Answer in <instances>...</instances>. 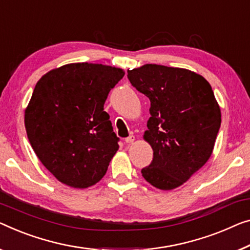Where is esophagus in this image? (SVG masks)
Returning a JSON list of instances; mask_svg holds the SVG:
<instances>
[{
	"label": "esophagus",
	"mask_w": 250,
	"mask_h": 250,
	"mask_svg": "<svg viewBox=\"0 0 250 250\" xmlns=\"http://www.w3.org/2000/svg\"><path fill=\"white\" fill-rule=\"evenodd\" d=\"M125 144H132L133 141H135V136H129V137H126L125 139Z\"/></svg>",
	"instance_id": "esophagus-1"
}]
</instances>
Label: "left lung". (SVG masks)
I'll use <instances>...</instances> for the list:
<instances>
[{
    "mask_svg": "<svg viewBox=\"0 0 250 250\" xmlns=\"http://www.w3.org/2000/svg\"><path fill=\"white\" fill-rule=\"evenodd\" d=\"M133 87L150 100L144 139L154 150L145 180L159 189L181 186L210 158L221 125L211 85L188 69L147 64L128 70Z\"/></svg>",
    "mask_w": 250,
    "mask_h": 250,
    "instance_id": "obj_1",
    "label": "left lung"
}]
</instances>
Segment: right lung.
Returning <instances> with one entry per match:
<instances>
[{
    "mask_svg": "<svg viewBox=\"0 0 250 250\" xmlns=\"http://www.w3.org/2000/svg\"><path fill=\"white\" fill-rule=\"evenodd\" d=\"M124 76L117 67L75 62L50 70L36 84L25 130L40 162L62 183L86 188L105 175L120 139L104 103Z\"/></svg>",
    "mask_w": 250,
    "mask_h": 250,
    "instance_id": "1",
    "label": "right lung"
}]
</instances>
